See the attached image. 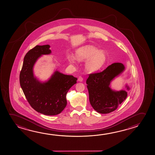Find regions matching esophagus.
Instances as JSON below:
<instances>
[{
	"mask_svg": "<svg viewBox=\"0 0 155 155\" xmlns=\"http://www.w3.org/2000/svg\"><path fill=\"white\" fill-rule=\"evenodd\" d=\"M78 81L80 82H82L83 81V78L82 76H79V78H78Z\"/></svg>",
	"mask_w": 155,
	"mask_h": 155,
	"instance_id": "esophagus-1",
	"label": "esophagus"
}]
</instances>
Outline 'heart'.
Masks as SVG:
<instances>
[{
	"label": "heart",
	"instance_id": "b5f03b06",
	"mask_svg": "<svg viewBox=\"0 0 155 155\" xmlns=\"http://www.w3.org/2000/svg\"><path fill=\"white\" fill-rule=\"evenodd\" d=\"M75 58L79 61H84L89 59L86 62L85 67L87 71L94 72L103 66L106 60V55L103 51L93 46H86L78 49L75 53ZM69 61L72 64L75 62V59L69 57Z\"/></svg>",
	"mask_w": 155,
	"mask_h": 155
}]
</instances>
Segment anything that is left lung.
I'll return each mask as SVG.
<instances>
[{
	"instance_id": "8db88e82",
	"label": "left lung",
	"mask_w": 155,
	"mask_h": 155,
	"mask_svg": "<svg viewBox=\"0 0 155 155\" xmlns=\"http://www.w3.org/2000/svg\"><path fill=\"white\" fill-rule=\"evenodd\" d=\"M124 69L123 64L116 62L103 71L89 74L86 81L89 98L92 107L97 112L101 114L113 112L127 98V92L125 91H115L109 87L111 81ZM127 89H129L128 87Z\"/></svg>"
}]
</instances>
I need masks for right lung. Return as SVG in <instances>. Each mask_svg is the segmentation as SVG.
<instances>
[{
    "mask_svg": "<svg viewBox=\"0 0 155 155\" xmlns=\"http://www.w3.org/2000/svg\"><path fill=\"white\" fill-rule=\"evenodd\" d=\"M49 45H37L25 55L20 73V84L30 106L40 113L56 115L67 105L66 94L76 83L77 78L56 71L47 82L41 83L35 78L33 67L39 57L49 54Z\"/></svg>",
    "mask_w": 155,
    "mask_h": 155,
    "instance_id": "1",
    "label": "right lung"
}]
</instances>
